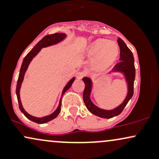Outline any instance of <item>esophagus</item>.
I'll return each instance as SVG.
<instances>
[{"label": "esophagus", "mask_w": 159, "mask_h": 159, "mask_svg": "<svg viewBox=\"0 0 159 159\" xmlns=\"http://www.w3.org/2000/svg\"><path fill=\"white\" fill-rule=\"evenodd\" d=\"M85 75H86V73H85V72H78V73L77 74V78H78V79H81L82 78L84 77Z\"/></svg>", "instance_id": "esophagus-1"}]
</instances>
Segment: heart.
Wrapping results in <instances>:
<instances>
[{
  "label": "heart",
  "instance_id": "b5f03b06",
  "mask_svg": "<svg viewBox=\"0 0 159 159\" xmlns=\"http://www.w3.org/2000/svg\"><path fill=\"white\" fill-rule=\"evenodd\" d=\"M119 53V45L116 42L97 39L89 45L86 54L88 58L95 60L93 69L100 72L107 70L114 64L117 60Z\"/></svg>",
  "mask_w": 159,
  "mask_h": 159
}]
</instances>
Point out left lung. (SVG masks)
<instances>
[{
    "mask_svg": "<svg viewBox=\"0 0 159 159\" xmlns=\"http://www.w3.org/2000/svg\"><path fill=\"white\" fill-rule=\"evenodd\" d=\"M117 43L119 44L120 50V63L115 65L113 68V73H121L123 75L125 83L127 86V94L123 102L120 105L116 106L114 108L111 110H105V109L100 108L96 106L90 98V95L92 93L93 83L90 78L84 77L82 78L83 81L85 84V88L83 93V99L87 110L96 116H99L105 119H110L114 116H118L123 111L124 107L129 102V100L133 96V90H134V81L135 78V68H134V60L132 52L127 47L123 40L120 38H118ZM111 74V73H110Z\"/></svg>",
    "mask_w": 159,
    "mask_h": 159,
    "instance_id": "1",
    "label": "left lung"
}]
</instances>
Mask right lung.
<instances>
[{"instance_id":"add662e5","label":"right lung","mask_w":159,"mask_h":159,"mask_svg":"<svg viewBox=\"0 0 159 159\" xmlns=\"http://www.w3.org/2000/svg\"><path fill=\"white\" fill-rule=\"evenodd\" d=\"M66 38V34H63V33H56V34H49V35L44 36V37L40 40L39 43H38L34 47V48H33L32 50L30 51V52H29L26 56H25V57L24 58L23 60L22 64H21V69H20V72H19V78H18L16 93V96H17L18 102H19V109L21 110V112L23 113L24 115L26 116L27 119L31 120V121L34 122V123H39V124H43L45 123H48V122L54 120V118H56L57 116H58V114H59L60 112H61L62 97H63V94H64L66 92L69 88H70L72 84V83H73L75 81V77L71 78V79L68 81V83L66 84L63 91H62L61 97L59 101V105H58V106L57 107L56 110L54 111L52 114L47 115V116H43V117H36V116H32V115L29 114L24 109L22 104H21V98H20V89H21V84H22L23 82L25 72H26L27 69L28 68L29 64L30 63V62H31L32 60L34 59L36 55H37V54L40 52V51H41L42 48H46V47H48V46H52V45H57V43H60L61 42L63 41V40H64Z\"/></svg>"}]
</instances>
